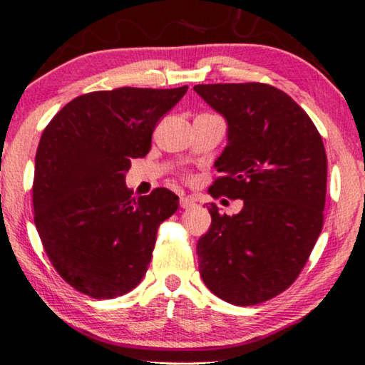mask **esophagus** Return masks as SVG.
Masks as SVG:
<instances>
[{
  "instance_id": "1",
  "label": "esophagus",
  "mask_w": 365,
  "mask_h": 365,
  "mask_svg": "<svg viewBox=\"0 0 365 365\" xmlns=\"http://www.w3.org/2000/svg\"><path fill=\"white\" fill-rule=\"evenodd\" d=\"M195 204V200L192 199V197H181V207L182 209H189V207H192V205Z\"/></svg>"
}]
</instances>
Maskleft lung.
<instances>
[{"mask_svg": "<svg viewBox=\"0 0 365 365\" xmlns=\"http://www.w3.org/2000/svg\"><path fill=\"white\" fill-rule=\"evenodd\" d=\"M194 91L229 123L209 194L244 200L237 215L210 204L199 273L215 297L252 306L293 284L323 229L327 158L319 131L289 95L260 82Z\"/></svg>", "mask_w": 365, "mask_h": 365, "instance_id": "obj_1", "label": "left lung"}]
</instances>
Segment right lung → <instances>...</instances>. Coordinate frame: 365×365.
<instances>
[{
  "instance_id": "right-lung-1",
  "label": "right lung",
  "mask_w": 365,
  "mask_h": 365,
  "mask_svg": "<svg viewBox=\"0 0 365 365\" xmlns=\"http://www.w3.org/2000/svg\"><path fill=\"white\" fill-rule=\"evenodd\" d=\"M187 92L98 91L56 113L36 153L34 224L52 267L87 297L112 299L143 279L160 225L179 197L156 187L131 197L125 173L151 150L156 123Z\"/></svg>"
}]
</instances>
